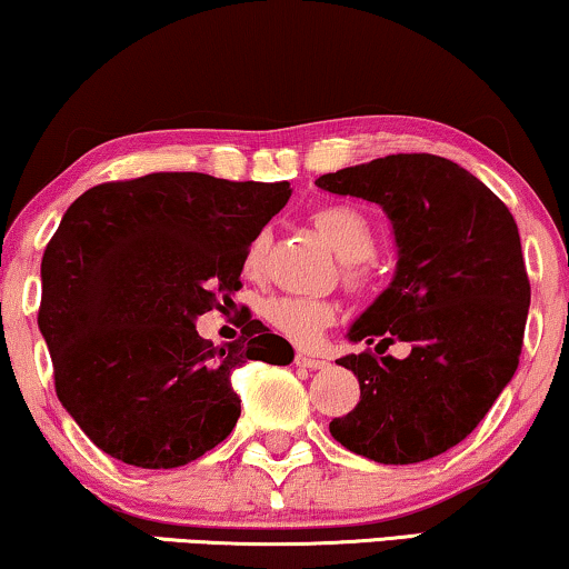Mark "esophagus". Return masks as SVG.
Masks as SVG:
<instances>
[{"label": "esophagus", "mask_w": 569, "mask_h": 569, "mask_svg": "<svg viewBox=\"0 0 569 569\" xmlns=\"http://www.w3.org/2000/svg\"><path fill=\"white\" fill-rule=\"evenodd\" d=\"M295 362H298L300 368H308V370H326V368H329V362L318 360V357H310V355H298V357H295Z\"/></svg>", "instance_id": "34e87169"}]
</instances>
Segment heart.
<instances>
[{"label":"heart","mask_w":569,"mask_h":569,"mask_svg":"<svg viewBox=\"0 0 569 569\" xmlns=\"http://www.w3.org/2000/svg\"><path fill=\"white\" fill-rule=\"evenodd\" d=\"M313 222L326 243L333 248V253L341 261L349 263V274H352V263L370 259L376 251L378 236L372 228L370 217L352 204H326L313 214ZM269 246V232H256L251 243L246 248V269L259 271L263 263V253ZM261 316L267 318L269 326L282 333V337L298 341V345H310L321 337V331L333 321L337 308L333 302L321 298H302V295H271L261 302Z\"/></svg>","instance_id":"1"}]
</instances>
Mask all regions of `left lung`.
Segmentation results:
<instances>
[{
    "mask_svg": "<svg viewBox=\"0 0 569 569\" xmlns=\"http://www.w3.org/2000/svg\"><path fill=\"white\" fill-rule=\"evenodd\" d=\"M316 186L378 204L399 248L391 284L347 339L411 345L403 360L339 357L360 380V401L329 425L333 440L391 466L446 453L516 376L531 302L518 224L477 176L438 154H388Z\"/></svg>",
    "mask_w": 569,
    "mask_h": 569,
    "instance_id": "8db88e82",
    "label": "left lung"
}]
</instances>
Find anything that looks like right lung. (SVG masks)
<instances>
[{
  "label": "right lung",
  "instance_id": "right-lung-1",
  "mask_svg": "<svg viewBox=\"0 0 569 569\" xmlns=\"http://www.w3.org/2000/svg\"><path fill=\"white\" fill-rule=\"evenodd\" d=\"M290 183L150 173L72 201L41 261L38 329L57 396L111 458L176 469L228 438L240 417L232 370L290 365V341L253 321L209 347L197 318L240 290L246 248Z\"/></svg>",
  "mask_w": 569,
  "mask_h": 569
}]
</instances>
